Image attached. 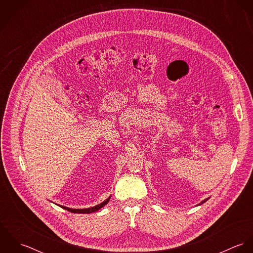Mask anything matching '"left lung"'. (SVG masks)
Instances as JSON below:
<instances>
[{
    "label": "left lung",
    "mask_w": 253,
    "mask_h": 253,
    "mask_svg": "<svg viewBox=\"0 0 253 253\" xmlns=\"http://www.w3.org/2000/svg\"><path fill=\"white\" fill-rule=\"evenodd\" d=\"M209 199H210V198H208V199H206V200H204V201H203V202H202V203H201V204H199V206H200V205H203V204H204V203H206V202H207V201H208V200H209Z\"/></svg>",
    "instance_id": "obj_1"
}]
</instances>
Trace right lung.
<instances>
[{"label": "right lung", "instance_id": "right-lung-1", "mask_svg": "<svg viewBox=\"0 0 253 253\" xmlns=\"http://www.w3.org/2000/svg\"><path fill=\"white\" fill-rule=\"evenodd\" d=\"M110 198H111V197H109L108 199L105 200L103 203H101V204H99V205H97V206H95V207L88 208V209H81V210L77 209V210H76V209H69V208H66V207H63V206H60V208L64 209V210H66V211H70V212H73V213H92V212H95V211H99L101 208H103L105 205H107L109 203Z\"/></svg>", "mask_w": 253, "mask_h": 253}]
</instances>
